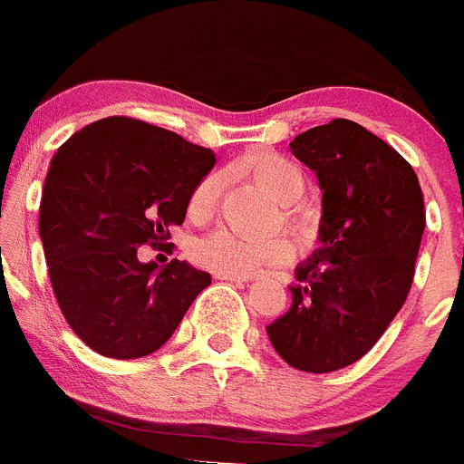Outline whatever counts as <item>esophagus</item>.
<instances>
[{
  "label": "esophagus",
  "mask_w": 464,
  "mask_h": 464,
  "mask_svg": "<svg viewBox=\"0 0 464 464\" xmlns=\"http://www.w3.org/2000/svg\"><path fill=\"white\" fill-rule=\"evenodd\" d=\"M213 276L220 278V281H235V283L251 281V276H241V274H232V272H213Z\"/></svg>",
  "instance_id": "34e87169"
}]
</instances>
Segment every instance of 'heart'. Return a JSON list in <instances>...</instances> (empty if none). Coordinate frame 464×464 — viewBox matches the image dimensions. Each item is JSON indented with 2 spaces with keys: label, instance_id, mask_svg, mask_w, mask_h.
I'll return each mask as SVG.
<instances>
[{
  "label": "heart",
  "instance_id": "b5f03b06",
  "mask_svg": "<svg viewBox=\"0 0 464 464\" xmlns=\"http://www.w3.org/2000/svg\"><path fill=\"white\" fill-rule=\"evenodd\" d=\"M239 174L265 188L278 202H283V223L302 246L318 239V211L304 199H297L306 188V174L285 155L274 150H253L237 165ZM218 176L207 174L195 183L188 197V216L197 223L211 218L218 202ZM192 257L213 272H232L248 276L267 265H283L295 257V246L288 237L276 235L262 241H248L227 229H216L192 246Z\"/></svg>",
  "mask_w": 464,
  "mask_h": 464
}]
</instances>
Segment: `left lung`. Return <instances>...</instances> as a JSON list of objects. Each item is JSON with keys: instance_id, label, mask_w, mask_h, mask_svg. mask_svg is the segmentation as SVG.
<instances>
[{"instance_id": "8db88e82", "label": "left lung", "mask_w": 464, "mask_h": 464, "mask_svg": "<svg viewBox=\"0 0 464 464\" xmlns=\"http://www.w3.org/2000/svg\"><path fill=\"white\" fill-rule=\"evenodd\" d=\"M290 150L323 188V246L297 269L293 306L267 327L290 367L327 374L381 339L413 283L425 229L416 171L391 143L346 118L306 130Z\"/></svg>"}]
</instances>
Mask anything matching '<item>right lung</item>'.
<instances>
[{"label":"right lung","instance_id":"add662e5","mask_svg":"<svg viewBox=\"0 0 464 464\" xmlns=\"http://www.w3.org/2000/svg\"><path fill=\"white\" fill-rule=\"evenodd\" d=\"M213 165V150L127 116L92 122L57 149L39 235L57 304L85 346L116 360L155 353L211 283L181 260L158 272L137 251L174 246L169 227L186 220L190 190Z\"/></svg>","mask_w":464,"mask_h":464}]
</instances>
